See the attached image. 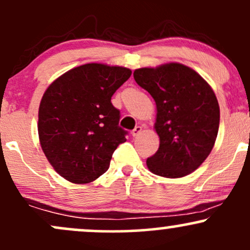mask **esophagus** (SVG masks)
<instances>
[{
    "mask_svg": "<svg viewBox=\"0 0 250 250\" xmlns=\"http://www.w3.org/2000/svg\"><path fill=\"white\" fill-rule=\"evenodd\" d=\"M141 130H143V127H140V125H138V127H135L134 129L132 130V135L133 136H138L139 134L141 133Z\"/></svg>",
    "mask_w": 250,
    "mask_h": 250,
    "instance_id": "34e87169",
    "label": "esophagus"
}]
</instances>
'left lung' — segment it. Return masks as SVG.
I'll list each match as a JSON object with an SVG mask.
<instances>
[{
	"mask_svg": "<svg viewBox=\"0 0 250 250\" xmlns=\"http://www.w3.org/2000/svg\"><path fill=\"white\" fill-rule=\"evenodd\" d=\"M134 79L157 105L154 128L160 144L147 158V167L163 177L189 175L211 153L219 129L213 90L195 70L180 63L140 68Z\"/></svg>",
	"mask_w": 250,
	"mask_h": 250,
	"instance_id": "left-lung-1",
	"label": "left lung"
}]
</instances>
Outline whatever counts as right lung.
I'll use <instances>...</instances> for the list:
<instances>
[{
  "mask_svg": "<svg viewBox=\"0 0 250 250\" xmlns=\"http://www.w3.org/2000/svg\"><path fill=\"white\" fill-rule=\"evenodd\" d=\"M132 75L123 67L87 63L49 86L39 105L38 134L50 164L73 183H88L109 169L125 141L112 94Z\"/></svg>",
  "mask_w": 250,
  "mask_h": 250,
  "instance_id": "obj_1",
  "label": "right lung"
}]
</instances>
